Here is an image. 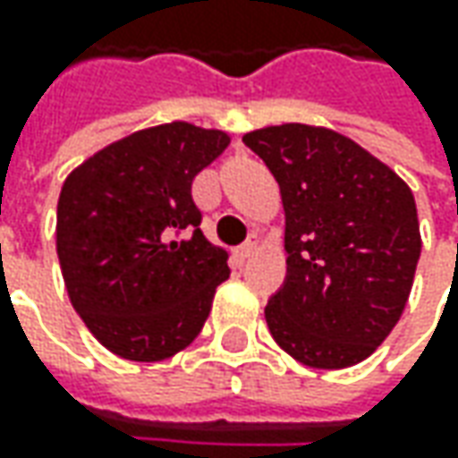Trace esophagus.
Here are the masks:
<instances>
[{
	"label": "esophagus",
	"mask_w": 458,
	"mask_h": 458,
	"mask_svg": "<svg viewBox=\"0 0 458 458\" xmlns=\"http://www.w3.org/2000/svg\"><path fill=\"white\" fill-rule=\"evenodd\" d=\"M257 247H259V237H252V239H247L244 244H239L237 250H234V255H237V259H247V257H252L257 252Z\"/></svg>",
	"instance_id": "esophagus-1"
}]
</instances>
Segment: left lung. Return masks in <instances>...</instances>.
Here are the masks:
<instances>
[{
    "label": "left lung",
    "instance_id": "left-lung-1",
    "mask_svg": "<svg viewBox=\"0 0 458 458\" xmlns=\"http://www.w3.org/2000/svg\"><path fill=\"white\" fill-rule=\"evenodd\" d=\"M242 142L270 167L285 208L288 275L265 308L273 339L306 367L360 364L395 328L413 288V191L326 127H262Z\"/></svg>",
    "mask_w": 458,
    "mask_h": 458
}]
</instances>
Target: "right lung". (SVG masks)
<instances>
[{"instance_id":"1","label":"right lung","mask_w":458,"mask_h":458,"mask_svg":"<svg viewBox=\"0 0 458 458\" xmlns=\"http://www.w3.org/2000/svg\"><path fill=\"white\" fill-rule=\"evenodd\" d=\"M229 134L157 124L94 152L65 178L55 250L68 298L101 346L163 361L199 336L229 255L201 232L191 185Z\"/></svg>"}]
</instances>
